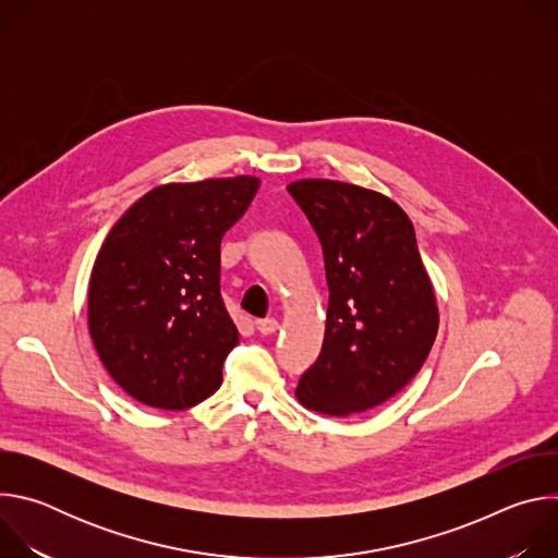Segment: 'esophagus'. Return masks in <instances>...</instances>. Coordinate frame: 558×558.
<instances>
[{
	"label": "esophagus",
	"mask_w": 558,
	"mask_h": 558,
	"mask_svg": "<svg viewBox=\"0 0 558 558\" xmlns=\"http://www.w3.org/2000/svg\"><path fill=\"white\" fill-rule=\"evenodd\" d=\"M256 329L263 333V336H271L280 329L278 320H274V317H265V320H256Z\"/></svg>",
	"instance_id": "esophagus-1"
}]
</instances>
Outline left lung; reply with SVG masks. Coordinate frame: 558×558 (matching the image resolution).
<instances>
[{
	"label": "left lung",
	"instance_id": "left-lung-1",
	"mask_svg": "<svg viewBox=\"0 0 558 558\" xmlns=\"http://www.w3.org/2000/svg\"><path fill=\"white\" fill-rule=\"evenodd\" d=\"M320 238L329 308L320 357L298 402L349 417L384 404L424 366L439 329L415 227L388 196L329 179L287 185Z\"/></svg>",
	"mask_w": 558,
	"mask_h": 558
}]
</instances>
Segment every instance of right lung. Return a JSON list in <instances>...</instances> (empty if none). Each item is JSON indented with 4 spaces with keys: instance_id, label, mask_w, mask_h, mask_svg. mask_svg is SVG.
I'll use <instances>...</instances> for the list:
<instances>
[{
    "instance_id": "right-lung-1",
    "label": "right lung",
    "mask_w": 558,
    "mask_h": 558,
    "mask_svg": "<svg viewBox=\"0 0 558 558\" xmlns=\"http://www.w3.org/2000/svg\"><path fill=\"white\" fill-rule=\"evenodd\" d=\"M258 187L256 177L166 183L110 229L90 274L88 329L136 402L185 411L218 390L241 338L220 298V241Z\"/></svg>"
}]
</instances>
